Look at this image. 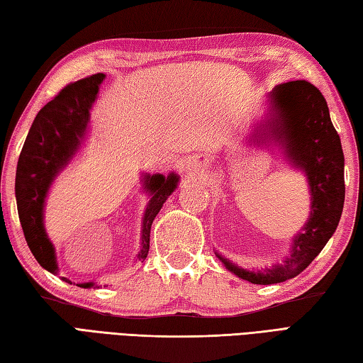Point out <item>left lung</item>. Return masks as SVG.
I'll list each match as a JSON object with an SVG mask.
<instances>
[{"instance_id": "left-lung-1", "label": "left lung", "mask_w": 363, "mask_h": 363, "mask_svg": "<svg viewBox=\"0 0 363 363\" xmlns=\"http://www.w3.org/2000/svg\"><path fill=\"white\" fill-rule=\"evenodd\" d=\"M267 113L250 137L254 145H276L287 164L303 172L311 213L291 238L281 262L262 269L242 268L215 251L228 272L251 284H279L311 265L340 221L345 203V156L321 91L307 81L276 86L267 95Z\"/></svg>"}]
</instances>
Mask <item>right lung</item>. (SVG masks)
I'll return each mask as SVG.
<instances>
[{
	"label": "right lung",
	"mask_w": 363,
	"mask_h": 363,
	"mask_svg": "<svg viewBox=\"0 0 363 363\" xmlns=\"http://www.w3.org/2000/svg\"><path fill=\"white\" fill-rule=\"evenodd\" d=\"M106 74H91L60 90V94L43 106L30 126L18 157L15 174V198L26 243L35 260L46 272L59 273L56 248L45 229V206L51 186L57 176L72 164L87 142L90 133V111ZM179 184L174 172L164 174H142V189L150 201L142 218L140 251L137 260H145L150 251L151 225L162 206ZM67 284H74L62 277ZM81 289H99L94 281L78 282Z\"/></svg>",
	"instance_id": "right-lung-1"
}]
</instances>
